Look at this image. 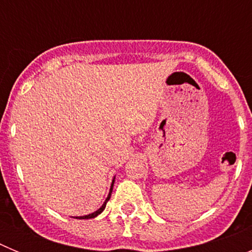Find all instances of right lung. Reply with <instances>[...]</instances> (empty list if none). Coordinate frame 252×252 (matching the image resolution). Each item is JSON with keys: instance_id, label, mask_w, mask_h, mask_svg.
I'll return each mask as SVG.
<instances>
[{"instance_id": "right-lung-1", "label": "right lung", "mask_w": 252, "mask_h": 252, "mask_svg": "<svg viewBox=\"0 0 252 252\" xmlns=\"http://www.w3.org/2000/svg\"><path fill=\"white\" fill-rule=\"evenodd\" d=\"M113 184H115V177H113V179H112V183H111V188H110V192H108V195H107V198H106V201L103 202V204H102L101 207H99L98 209H97V211H94V212H92V213H90V215H86V216H77V217H74V218H79V220H90V218H94V217H97V216L98 215H101L102 212H103V209L106 208V204H107V202L110 201V198H111V194H112V189H113Z\"/></svg>"}]
</instances>
